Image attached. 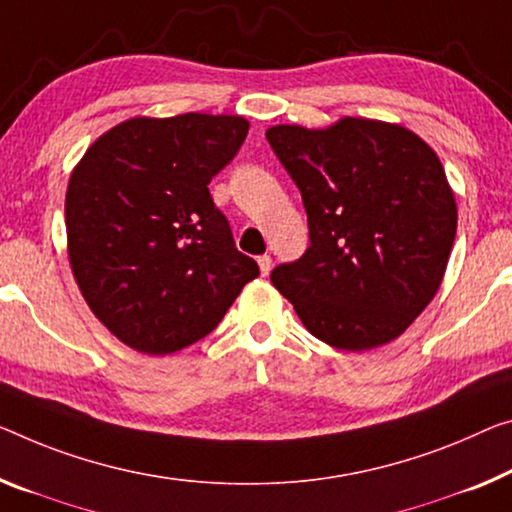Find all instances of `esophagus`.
Segmentation results:
<instances>
[{
    "instance_id": "obj_1",
    "label": "esophagus",
    "mask_w": 512,
    "mask_h": 512,
    "mask_svg": "<svg viewBox=\"0 0 512 512\" xmlns=\"http://www.w3.org/2000/svg\"><path fill=\"white\" fill-rule=\"evenodd\" d=\"M258 267H261V272H263V274H267V272L272 270V258L267 256V254L258 256Z\"/></svg>"
}]
</instances>
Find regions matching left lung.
Instances as JSON below:
<instances>
[{"label": "left lung", "instance_id": "left-lung-1", "mask_svg": "<svg viewBox=\"0 0 512 512\" xmlns=\"http://www.w3.org/2000/svg\"><path fill=\"white\" fill-rule=\"evenodd\" d=\"M274 155L300 187L311 247L270 274L309 332L338 350L398 338L444 279L458 208L437 153L403 125H274Z\"/></svg>", "mask_w": 512, "mask_h": 512}]
</instances>
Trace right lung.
Instances as JSON below:
<instances>
[{"label":"right lung","mask_w":512,"mask_h":512,"mask_svg":"<svg viewBox=\"0 0 512 512\" xmlns=\"http://www.w3.org/2000/svg\"><path fill=\"white\" fill-rule=\"evenodd\" d=\"M247 130L242 116H137L93 141L70 174V267L96 318L132 350L196 343L258 277L208 190Z\"/></svg>","instance_id":"1"}]
</instances>
